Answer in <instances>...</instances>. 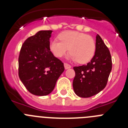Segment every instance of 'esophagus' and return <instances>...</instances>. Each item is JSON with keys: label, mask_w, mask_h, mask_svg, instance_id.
<instances>
[{"label": "esophagus", "mask_w": 128, "mask_h": 128, "mask_svg": "<svg viewBox=\"0 0 128 128\" xmlns=\"http://www.w3.org/2000/svg\"><path fill=\"white\" fill-rule=\"evenodd\" d=\"M64 66H65V69H68V68H70L72 67L70 65H69V64H68V63H64Z\"/></svg>", "instance_id": "1"}]
</instances>
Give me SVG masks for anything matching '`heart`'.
<instances>
[{
  "label": "heart",
  "mask_w": 128,
  "mask_h": 128,
  "mask_svg": "<svg viewBox=\"0 0 128 128\" xmlns=\"http://www.w3.org/2000/svg\"><path fill=\"white\" fill-rule=\"evenodd\" d=\"M59 39L50 42V49L57 58L63 57L68 50L71 52L68 58L85 63L91 60L96 51V44L94 39L82 32L68 30L59 35Z\"/></svg>",
  "instance_id": "heart-1"
}]
</instances>
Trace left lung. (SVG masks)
<instances>
[{
	"mask_svg": "<svg viewBox=\"0 0 128 128\" xmlns=\"http://www.w3.org/2000/svg\"><path fill=\"white\" fill-rule=\"evenodd\" d=\"M96 52L86 65L74 66L73 88L80 98H90L103 90L107 84L112 62L108 48L99 34L96 36Z\"/></svg>",
	"mask_w": 128,
	"mask_h": 128,
	"instance_id": "left-lung-1",
	"label": "left lung"
}]
</instances>
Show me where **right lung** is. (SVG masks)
<instances>
[{
	"mask_svg": "<svg viewBox=\"0 0 128 128\" xmlns=\"http://www.w3.org/2000/svg\"><path fill=\"white\" fill-rule=\"evenodd\" d=\"M52 30H40L26 40L18 58V75L32 94L47 96L65 70L63 63L50 50Z\"/></svg>",
	"mask_w": 128,
	"mask_h": 128,
	"instance_id": "add662e5",
	"label": "right lung"
}]
</instances>
